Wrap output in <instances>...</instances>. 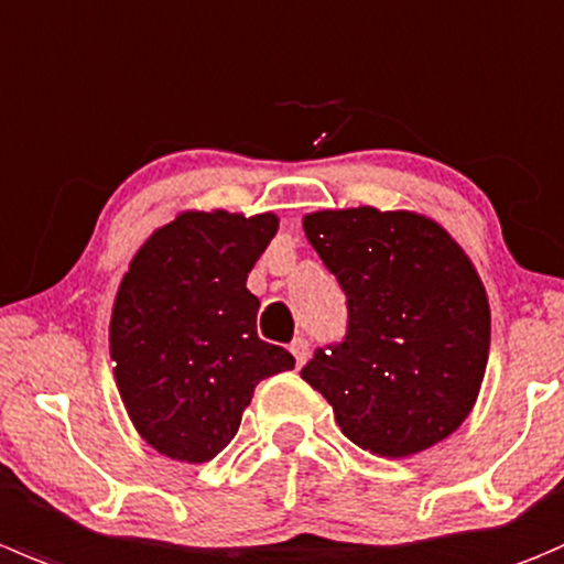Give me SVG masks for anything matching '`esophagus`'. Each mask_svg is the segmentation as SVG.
Listing matches in <instances>:
<instances>
[{
	"mask_svg": "<svg viewBox=\"0 0 564 564\" xmlns=\"http://www.w3.org/2000/svg\"><path fill=\"white\" fill-rule=\"evenodd\" d=\"M289 349H292V355H294V360H297V366H303L305 360H308L311 344H308V338L297 336L292 344H289Z\"/></svg>",
	"mask_w": 564,
	"mask_h": 564,
	"instance_id": "1",
	"label": "esophagus"
}]
</instances>
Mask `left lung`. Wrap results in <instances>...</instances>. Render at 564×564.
<instances>
[{
  "label": "left lung",
  "mask_w": 564,
  "mask_h": 564,
  "mask_svg": "<svg viewBox=\"0 0 564 564\" xmlns=\"http://www.w3.org/2000/svg\"><path fill=\"white\" fill-rule=\"evenodd\" d=\"M305 237L347 294V333L303 366L360 449L408 457L444 441L477 402L488 294L460 245L427 217L371 206L314 212Z\"/></svg>",
  "instance_id": "obj_1"
}]
</instances>
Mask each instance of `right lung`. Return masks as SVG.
Listing matches in <instances>:
<instances>
[{"mask_svg": "<svg viewBox=\"0 0 564 564\" xmlns=\"http://www.w3.org/2000/svg\"><path fill=\"white\" fill-rule=\"evenodd\" d=\"M275 215L184 212L137 250L115 297L109 352L126 410L160 455L206 463L237 435L253 388L294 369L256 333L248 272Z\"/></svg>", "mask_w": 564, "mask_h": 564, "instance_id": "obj_1", "label": "right lung"}]
</instances>
